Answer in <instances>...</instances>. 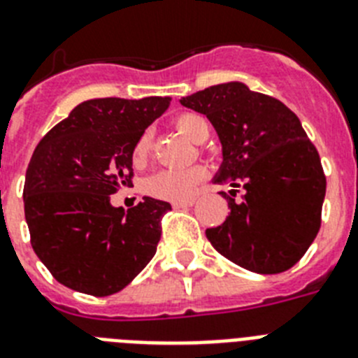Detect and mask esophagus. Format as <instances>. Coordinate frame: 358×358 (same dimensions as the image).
Segmentation results:
<instances>
[{"label":"esophagus","instance_id":"1","mask_svg":"<svg viewBox=\"0 0 358 358\" xmlns=\"http://www.w3.org/2000/svg\"><path fill=\"white\" fill-rule=\"evenodd\" d=\"M194 203V198H189V200H182V202H173L174 209H182V207H191Z\"/></svg>","mask_w":358,"mask_h":358}]
</instances>
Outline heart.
Returning a JSON list of instances; mask_svg holds the SVG:
<instances>
[{"mask_svg":"<svg viewBox=\"0 0 358 358\" xmlns=\"http://www.w3.org/2000/svg\"><path fill=\"white\" fill-rule=\"evenodd\" d=\"M174 127L193 142H203L209 136V123L198 113H182L174 118ZM151 152V133H143L133 147L134 165H143ZM207 178L203 165L187 169H162L145 180V191L151 196L171 202H182L193 196L194 189Z\"/></svg>","mask_w":358,"mask_h":358,"instance_id":"obj_1","label":"heart"}]
</instances>
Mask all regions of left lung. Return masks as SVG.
I'll return each instance as SVG.
<instances>
[{"label": "left lung", "instance_id": "left-lung-1", "mask_svg": "<svg viewBox=\"0 0 358 358\" xmlns=\"http://www.w3.org/2000/svg\"><path fill=\"white\" fill-rule=\"evenodd\" d=\"M180 103L213 123L224 152L215 182L235 187L231 196L222 193L229 216L206 231L213 248L249 271H287L317 236L326 196L320 156L296 114L238 82L209 87ZM238 188L245 193L236 201Z\"/></svg>", "mask_w": 358, "mask_h": 358}]
</instances>
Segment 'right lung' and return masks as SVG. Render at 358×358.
Segmentation results:
<instances>
[{
    "mask_svg": "<svg viewBox=\"0 0 358 358\" xmlns=\"http://www.w3.org/2000/svg\"><path fill=\"white\" fill-rule=\"evenodd\" d=\"M171 98H98L80 103L36 147L23 203L31 244L50 275L80 293H118L156 253L167 202L129 209L110 194L133 187V147Z\"/></svg>",
    "mask_w": 358,
    "mask_h": 358,
    "instance_id": "obj_1",
    "label": "right lung"
}]
</instances>
